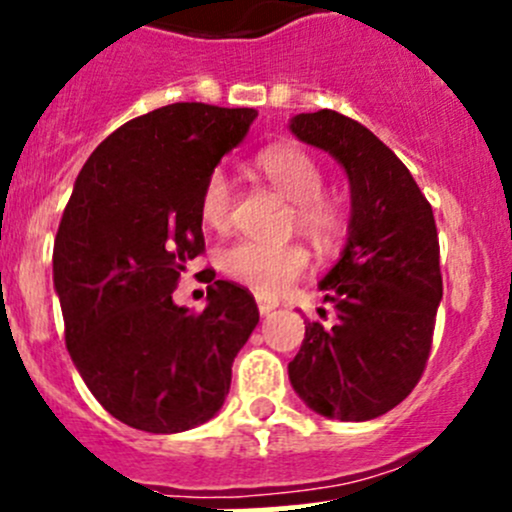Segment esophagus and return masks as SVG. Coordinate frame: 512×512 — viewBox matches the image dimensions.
<instances>
[{"mask_svg": "<svg viewBox=\"0 0 512 512\" xmlns=\"http://www.w3.org/2000/svg\"><path fill=\"white\" fill-rule=\"evenodd\" d=\"M255 302H257V309H260V314H270L272 309L280 304L275 297H265V294H255Z\"/></svg>", "mask_w": 512, "mask_h": 512, "instance_id": "obj_1", "label": "esophagus"}]
</instances>
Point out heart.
<instances>
[{"label": "heart", "instance_id": "obj_1", "mask_svg": "<svg viewBox=\"0 0 512 512\" xmlns=\"http://www.w3.org/2000/svg\"><path fill=\"white\" fill-rule=\"evenodd\" d=\"M260 173L292 203V223L317 245H332L347 230L342 203L324 193V168L307 148L275 143L255 156ZM232 183L223 168H213L200 188L198 213L205 225L223 230L232 215ZM220 270L230 280L260 294H277L307 272L309 252L299 242H262L240 237L223 247Z\"/></svg>", "mask_w": 512, "mask_h": 512}]
</instances>
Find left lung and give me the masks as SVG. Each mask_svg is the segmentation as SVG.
I'll return each instance as SVG.
<instances>
[{
    "label": "left lung",
    "instance_id": "1",
    "mask_svg": "<svg viewBox=\"0 0 512 512\" xmlns=\"http://www.w3.org/2000/svg\"><path fill=\"white\" fill-rule=\"evenodd\" d=\"M289 128L332 153L352 185L347 247L319 282L337 319L304 322L289 381L317 414L369 421L399 406L426 369L443 297L436 220L409 168L359 121L322 108Z\"/></svg>",
    "mask_w": 512,
    "mask_h": 512
}]
</instances>
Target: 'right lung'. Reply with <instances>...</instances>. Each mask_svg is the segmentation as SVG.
I'll return each instance as SVG.
<instances>
[{
  "instance_id": "1",
  "label": "right lung",
  "mask_w": 512,
  "mask_h": 512,
  "mask_svg": "<svg viewBox=\"0 0 512 512\" xmlns=\"http://www.w3.org/2000/svg\"><path fill=\"white\" fill-rule=\"evenodd\" d=\"M255 116L170 103L123 123L86 160L59 223L66 349L98 404L138 431H188L218 414L260 322L237 282L208 285L203 312L173 302L180 272L205 252L200 188Z\"/></svg>"
}]
</instances>
